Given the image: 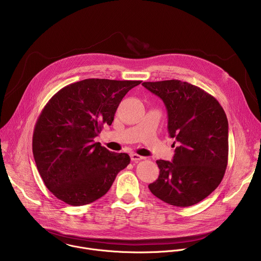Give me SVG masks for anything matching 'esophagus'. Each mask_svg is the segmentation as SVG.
Here are the masks:
<instances>
[{
    "label": "esophagus",
    "mask_w": 261,
    "mask_h": 261,
    "mask_svg": "<svg viewBox=\"0 0 261 261\" xmlns=\"http://www.w3.org/2000/svg\"><path fill=\"white\" fill-rule=\"evenodd\" d=\"M130 157H131V160L134 161V162H138V161L144 159L143 157H141V156H139V155H137V154H131Z\"/></svg>",
    "instance_id": "esophagus-1"
}]
</instances>
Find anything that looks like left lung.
Segmentation results:
<instances>
[{"label":"left lung","mask_w":261,"mask_h":261,"mask_svg":"<svg viewBox=\"0 0 261 261\" xmlns=\"http://www.w3.org/2000/svg\"><path fill=\"white\" fill-rule=\"evenodd\" d=\"M142 86L164 102L168 133L177 142L172 162L157 161L160 173L148 189L171 205L196 204L218 187L227 167L225 111L212 95L186 82H147Z\"/></svg>","instance_id":"1"}]
</instances>
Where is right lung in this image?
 <instances>
[{
	"instance_id": "right-lung-1",
	"label": "right lung",
	"mask_w": 261,
	"mask_h": 261,
	"mask_svg": "<svg viewBox=\"0 0 261 261\" xmlns=\"http://www.w3.org/2000/svg\"><path fill=\"white\" fill-rule=\"evenodd\" d=\"M140 81L89 79L66 86L42 109L33 134V155L46 188L74 206L110 189L130 157L109 152L94 138L111 125L119 104Z\"/></svg>"
}]
</instances>
